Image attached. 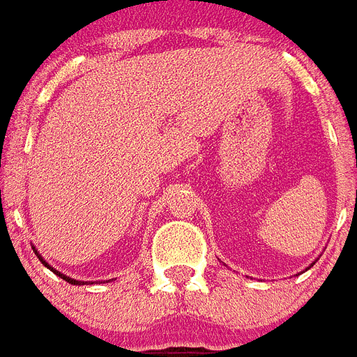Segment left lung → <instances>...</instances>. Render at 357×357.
Wrapping results in <instances>:
<instances>
[{"instance_id": "1", "label": "left lung", "mask_w": 357, "mask_h": 357, "mask_svg": "<svg viewBox=\"0 0 357 357\" xmlns=\"http://www.w3.org/2000/svg\"><path fill=\"white\" fill-rule=\"evenodd\" d=\"M309 267H310V265H309ZM309 267H307V269H309Z\"/></svg>"}]
</instances>
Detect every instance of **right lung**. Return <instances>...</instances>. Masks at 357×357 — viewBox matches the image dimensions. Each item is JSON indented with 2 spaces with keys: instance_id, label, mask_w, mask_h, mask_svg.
<instances>
[{
  "instance_id": "right-lung-1",
  "label": "right lung",
  "mask_w": 357,
  "mask_h": 357,
  "mask_svg": "<svg viewBox=\"0 0 357 357\" xmlns=\"http://www.w3.org/2000/svg\"><path fill=\"white\" fill-rule=\"evenodd\" d=\"M36 254H37V258L41 259V264L45 265V267H48V269L52 271V273H56V275H58V277H60V278H63V280H66V282H69V284H79V286H82V284H86V282H82V280H75V278L67 277V275H63V273H60V271H56L54 267H50V265H48L47 261H45V259L41 258V254H39V252L36 250Z\"/></svg>"
}]
</instances>
